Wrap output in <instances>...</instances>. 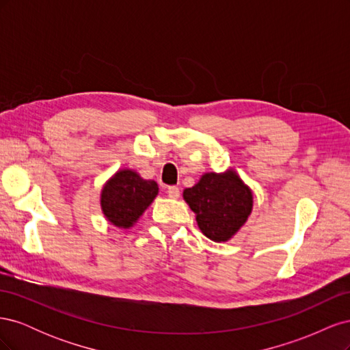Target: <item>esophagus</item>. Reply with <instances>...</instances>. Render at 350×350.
Instances as JSON below:
<instances>
[{
	"mask_svg": "<svg viewBox=\"0 0 350 350\" xmlns=\"http://www.w3.org/2000/svg\"><path fill=\"white\" fill-rule=\"evenodd\" d=\"M167 196L171 197V198H178L179 197V188L178 187H175V185H172V187H167Z\"/></svg>",
	"mask_w": 350,
	"mask_h": 350,
	"instance_id": "esophagus-1",
	"label": "esophagus"
}]
</instances>
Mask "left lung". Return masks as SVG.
Wrapping results in <instances>:
<instances>
[{
    "label": "left lung",
    "mask_w": 350,
    "mask_h": 350,
    "mask_svg": "<svg viewBox=\"0 0 350 350\" xmlns=\"http://www.w3.org/2000/svg\"><path fill=\"white\" fill-rule=\"evenodd\" d=\"M184 198L197 215V224L211 241H228L245 224L252 210V193L232 172H210L184 191Z\"/></svg>",
    "instance_id": "8db88e82"
}]
</instances>
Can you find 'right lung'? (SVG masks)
Returning a JSON list of instances; mask_svg holds the SVG:
<instances>
[{"label": "right lung", "mask_w": 350, "mask_h": 350, "mask_svg": "<svg viewBox=\"0 0 350 350\" xmlns=\"http://www.w3.org/2000/svg\"><path fill=\"white\" fill-rule=\"evenodd\" d=\"M157 184L147 181L133 171L116 172L103 187L100 204L111 224L120 228L133 226L157 196Z\"/></svg>", "instance_id": "1"}]
</instances>
